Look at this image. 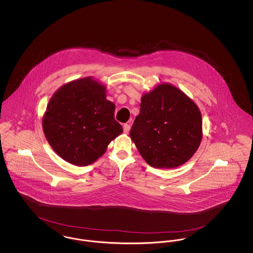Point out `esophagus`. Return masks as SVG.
<instances>
[{"label":"esophagus","mask_w":253,"mask_h":253,"mask_svg":"<svg viewBox=\"0 0 253 253\" xmlns=\"http://www.w3.org/2000/svg\"><path fill=\"white\" fill-rule=\"evenodd\" d=\"M130 129H131V126H130V124H128V123H125L124 125H123V131L124 132H128L130 131Z\"/></svg>","instance_id":"esophagus-1"}]
</instances>
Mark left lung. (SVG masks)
I'll return each mask as SVG.
<instances>
[{"label":"left lung","instance_id":"left-lung-1","mask_svg":"<svg viewBox=\"0 0 253 253\" xmlns=\"http://www.w3.org/2000/svg\"><path fill=\"white\" fill-rule=\"evenodd\" d=\"M130 136L152 167H178L193 157L202 139L197 105L178 88L162 84L141 97Z\"/></svg>","mask_w":253,"mask_h":253}]
</instances>
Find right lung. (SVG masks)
Segmentation results:
<instances>
[{
  "mask_svg": "<svg viewBox=\"0 0 253 253\" xmlns=\"http://www.w3.org/2000/svg\"><path fill=\"white\" fill-rule=\"evenodd\" d=\"M42 128L53 150L77 166L94 163L123 132L105 86L89 77L61 86L53 95Z\"/></svg>",
  "mask_w": 253,
  "mask_h": 253,
  "instance_id": "obj_1",
  "label": "right lung"
}]
</instances>
